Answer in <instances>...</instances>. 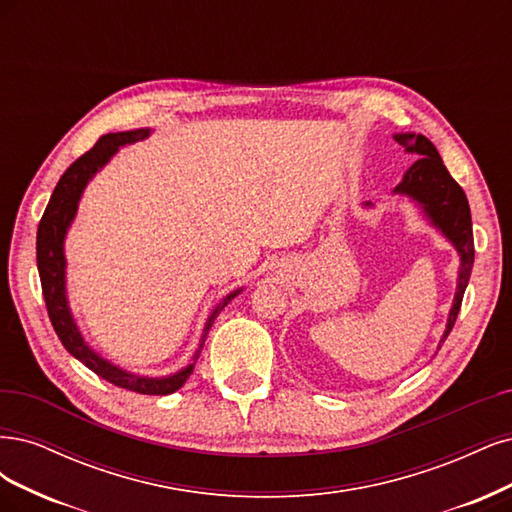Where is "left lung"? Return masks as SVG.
<instances>
[{
    "instance_id": "obj_1",
    "label": "left lung",
    "mask_w": 512,
    "mask_h": 512,
    "mask_svg": "<svg viewBox=\"0 0 512 512\" xmlns=\"http://www.w3.org/2000/svg\"><path fill=\"white\" fill-rule=\"evenodd\" d=\"M393 140L410 155H417L419 159L404 172L398 187L393 189L395 195H406L415 202L425 219L436 227L438 232L447 238L453 249L459 255V272H457V287L455 298L449 310L447 327L440 338V344L447 340L449 332L455 325V319L459 315L461 300H464V291L468 287V280L472 274L474 263V238H472V217L468 197L461 189L449 170L444 168L440 159V153L436 146L421 134H393ZM366 208H372V202L364 204Z\"/></svg>"
}]
</instances>
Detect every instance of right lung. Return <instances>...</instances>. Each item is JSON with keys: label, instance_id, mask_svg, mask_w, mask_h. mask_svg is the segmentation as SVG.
Instances as JSON below:
<instances>
[{"label": "right lung", "instance_id": "right-lung-1", "mask_svg": "<svg viewBox=\"0 0 512 512\" xmlns=\"http://www.w3.org/2000/svg\"><path fill=\"white\" fill-rule=\"evenodd\" d=\"M148 136H151V129H146V127L131 129V131H119V134H106L95 142L91 151L78 157L72 166L63 172V176L59 178V183L51 195V200H48V206L42 214V221L38 225L36 255H38V272H40V283H42L48 317H51V323L55 327L61 344L65 346V351H68L72 357H76L78 361H82V364H85L91 372L106 378L108 383L117 385L121 389H129V391L144 393V395H168L185 385V381L193 372L197 357H200L204 340L208 336V329L212 327L219 312L242 291V287L225 295V298L210 312V317L204 325L200 346H197L191 364L174 374H168V376H142V374L127 372L119 366H114L112 361L104 359L95 349H91L85 336L80 334V329L72 317L68 291H65V266H68V261H65L63 244H65V236H68V229L78 212L82 193H85L89 180L97 172H100L114 155H117L121 146L134 144Z\"/></svg>", "mask_w": 512, "mask_h": 512}]
</instances>
